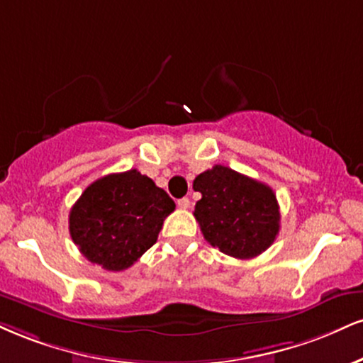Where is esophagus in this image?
I'll return each instance as SVG.
<instances>
[{"label":"esophagus","instance_id":"34e87169","mask_svg":"<svg viewBox=\"0 0 363 363\" xmlns=\"http://www.w3.org/2000/svg\"><path fill=\"white\" fill-rule=\"evenodd\" d=\"M177 206L181 208V209H187L191 206V201H189V198H181L177 201Z\"/></svg>","mask_w":363,"mask_h":363}]
</instances>
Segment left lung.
Returning <instances> with one entry per match:
<instances>
[{
    "instance_id": "1",
    "label": "left lung",
    "mask_w": 363,
    "mask_h": 363,
    "mask_svg": "<svg viewBox=\"0 0 363 363\" xmlns=\"http://www.w3.org/2000/svg\"><path fill=\"white\" fill-rule=\"evenodd\" d=\"M193 187L201 193L194 218L213 247L235 259H253L272 245L281 213L267 184L215 165L199 174Z\"/></svg>"
}]
</instances>
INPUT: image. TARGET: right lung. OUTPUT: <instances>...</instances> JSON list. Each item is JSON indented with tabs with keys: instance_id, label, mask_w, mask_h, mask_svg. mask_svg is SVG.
Returning a JSON list of instances; mask_svg holds the SVG:
<instances>
[{
	"instance_id": "1",
	"label": "right lung",
	"mask_w": 363,
	"mask_h": 363,
	"mask_svg": "<svg viewBox=\"0 0 363 363\" xmlns=\"http://www.w3.org/2000/svg\"><path fill=\"white\" fill-rule=\"evenodd\" d=\"M174 201L137 169L89 184L69 215L72 242L87 260L120 272L157 242Z\"/></svg>"
}]
</instances>
